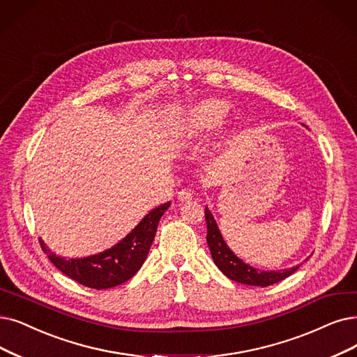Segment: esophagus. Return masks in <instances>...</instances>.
<instances>
[{
    "label": "esophagus",
    "mask_w": 357,
    "mask_h": 357,
    "mask_svg": "<svg viewBox=\"0 0 357 357\" xmlns=\"http://www.w3.org/2000/svg\"><path fill=\"white\" fill-rule=\"evenodd\" d=\"M177 199L180 202H189L192 199V190L190 189H181L177 193Z\"/></svg>",
    "instance_id": "obj_1"
}]
</instances>
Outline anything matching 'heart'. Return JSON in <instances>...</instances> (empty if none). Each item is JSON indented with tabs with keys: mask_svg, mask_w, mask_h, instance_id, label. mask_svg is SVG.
<instances>
[{
	"mask_svg": "<svg viewBox=\"0 0 357 357\" xmlns=\"http://www.w3.org/2000/svg\"><path fill=\"white\" fill-rule=\"evenodd\" d=\"M230 108V102L224 101V99H209V101L196 105L190 111L186 121L188 132L190 135H196L215 129L222 123Z\"/></svg>",
	"mask_w": 357,
	"mask_h": 357,
	"instance_id": "obj_1",
	"label": "heart"
}]
</instances>
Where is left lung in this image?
Masks as SVG:
<instances>
[{
	"label": "left lung",
	"mask_w": 357,
	"mask_h": 357,
	"mask_svg": "<svg viewBox=\"0 0 357 357\" xmlns=\"http://www.w3.org/2000/svg\"><path fill=\"white\" fill-rule=\"evenodd\" d=\"M205 220H206V241L212 255V259L215 265L220 268L221 273L233 281L248 284V286H259V287H268L273 284L286 280L294 271H297L298 266H293L289 269L282 271H261L256 269L248 264H245L241 259L230 250L224 241L215 220L211 215L208 208L205 209Z\"/></svg>",
	"instance_id": "left-lung-1"
}]
</instances>
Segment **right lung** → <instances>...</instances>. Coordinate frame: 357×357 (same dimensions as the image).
I'll list each match as a JSON object with an SVG mask.
<instances>
[{
	"label": "right lung",
	"mask_w": 357,
	"mask_h": 357,
	"mask_svg": "<svg viewBox=\"0 0 357 357\" xmlns=\"http://www.w3.org/2000/svg\"><path fill=\"white\" fill-rule=\"evenodd\" d=\"M169 205L167 202L152 209L120 243L88 258L66 259L51 252L42 238L39 245L55 268L82 286L95 290L116 287L130 280L144 265L160 220Z\"/></svg>",
	"instance_id": "1"
}]
</instances>
